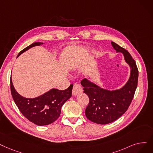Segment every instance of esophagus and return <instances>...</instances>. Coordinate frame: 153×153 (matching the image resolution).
Listing matches in <instances>:
<instances>
[{"label": "esophagus", "instance_id": "34e87169", "mask_svg": "<svg viewBox=\"0 0 153 153\" xmlns=\"http://www.w3.org/2000/svg\"><path fill=\"white\" fill-rule=\"evenodd\" d=\"M81 92H82V88L81 86L78 84H75L74 86H73L72 94L74 96H76Z\"/></svg>", "mask_w": 153, "mask_h": 153}]
</instances>
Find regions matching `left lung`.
I'll use <instances>...</instances> for the list:
<instances>
[{
  "label": "left lung",
  "instance_id": "8db88e82",
  "mask_svg": "<svg viewBox=\"0 0 153 153\" xmlns=\"http://www.w3.org/2000/svg\"><path fill=\"white\" fill-rule=\"evenodd\" d=\"M117 52L123 54L125 61L131 68L128 82L119 89L109 91L84 79L81 81L84 92L89 98L85 114L91 121L99 124H106L120 117L128 110L137 85L138 69L134 60L128 51L114 42H111Z\"/></svg>",
  "mask_w": 153,
  "mask_h": 153
}]
</instances>
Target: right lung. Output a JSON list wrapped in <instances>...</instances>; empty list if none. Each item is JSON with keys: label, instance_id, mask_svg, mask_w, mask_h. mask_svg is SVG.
<instances>
[{"label": "right lung", "instance_id": "1", "mask_svg": "<svg viewBox=\"0 0 153 153\" xmlns=\"http://www.w3.org/2000/svg\"><path fill=\"white\" fill-rule=\"evenodd\" d=\"M34 42L19 53V57L29 49L42 44ZM73 85L65 90L52 89L44 94L35 98H26L20 95L13 85L10 77V91L13 99L24 117L38 126L48 125L60 116L61 108L72 96Z\"/></svg>", "mask_w": 153, "mask_h": 153}]
</instances>
